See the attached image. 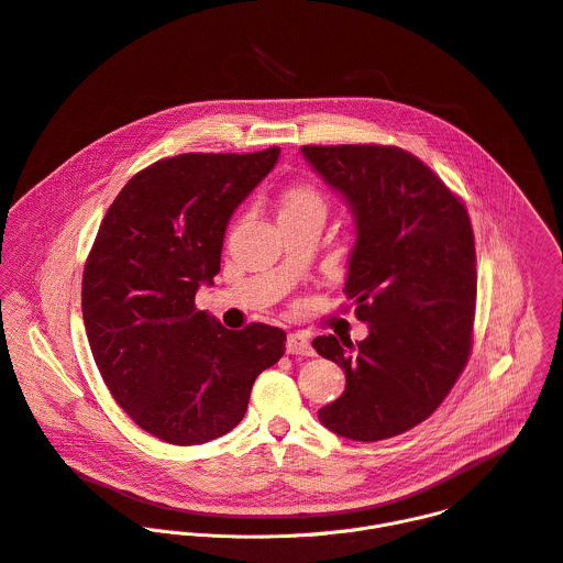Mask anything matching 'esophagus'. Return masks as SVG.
<instances>
[{
  "label": "esophagus",
  "mask_w": 563,
  "mask_h": 563,
  "mask_svg": "<svg viewBox=\"0 0 563 563\" xmlns=\"http://www.w3.org/2000/svg\"><path fill=\"white\" fill-rule=\"evenodd\" d=\"M287 353L291 355H313V346L305 333H289L287 335Z\"/></svg>",
  "instance_id": "34e87169"
}]
</instances>
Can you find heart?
<instances>
[{
	"label": "heart",
	"mask_w": 563,
	"mask_h": 563,
	"mask_svg": "<svg viewBox=\"0 0 563 563\" xmlns=\"http://www.w3.org/2000/svg\"><path fill=\"white\" fill-rule=\"evenodd\" d=\"M327 199L311 183L289 185L280 197V219L296 217H324Z\"/></svg>",
	"instance_id": "b5f03b06"
}]
</instances>
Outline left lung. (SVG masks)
Returning <instances> with one entry per match:
<instances>
[{
    "label": "left lung",
    "mask_w": 563,
    "mask_h": 563,
    "mask_svg": "<svg viewBox=\"0 0 563 563\" xmlns=\"http://www.w3.org/2000/svg\"><path fill=\"white\" fill-rule=\"evenodd\" d=\"M302 154L353 210L357 239L344 294L368 322L362 342H311L346 376L344 394L318 420L349 440H389L424 422L468 362L477 298L468 210L402 147L302 145Z\"/></svg>",
    "instance_id": "left-lung-1"
}]
</instances>
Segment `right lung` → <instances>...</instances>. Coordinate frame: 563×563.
I'll list each match as a JSON object with an SVG mask.
<instances>
[{"instance_id": "1", "label": "right lung", "mask_w": 563, "mask_h": 563, "mask_svg": "<svg viewBox=\"0 0 563 563\" xmlns=\"http://www.w3.org/2000/svg\"><path fill=\"white\" fill-rule=\"evenodd\" d=\"M252 154L187 152L136 172L108 208L81 280V311L101 378L136 427L178 446L230 433L258 373L285 353L278 327L241 331L199 311L221 269L239 203L276 165Z\"/></svg>"}]
</instances>
